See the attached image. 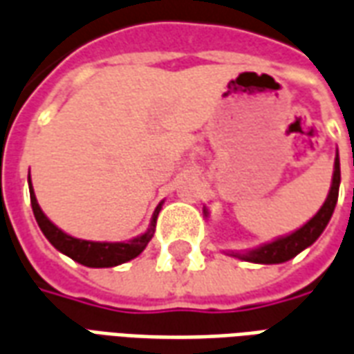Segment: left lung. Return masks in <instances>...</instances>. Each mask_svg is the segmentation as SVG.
Masks as SVG:
<instances>
[{
  "label": "left lung",
  "mask_w": 354,
  "mask_h": 354,
  "mask_svg": "<svg viewBox=\"0 0 354 354\" xmlns=\"http://www.w3.org/2000/svg\"><path fill=\"white\" fill-rule=\"evenodd\" d=\"M339 180H342V174H339V157L335 155L332 187H330V193H328L326 201L320 207L319 212L313 216L304 227L294 231L292 235L277 239L273 243L260 246L256 250H250V252L243 254L239 258L246 261H254V263H282V261L292 260L294 256H297L301 250H305L307 246H311L320 237V233L324 231V227L330 222V218L334 214L337 195H339Z\"/></svg>",
  "instance_id": "1"
}]
</instances>
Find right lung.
Here are the masks:
<instances>
[{"label": "right lung", "instance_id": "right-lung-1", "mask_svg": "<svg viewBox=\"0 0 354 354\" xmlns=\"http://www.w3.org/2000/svg\"><path fill=\"white\" fill-rule=\"evenodd\" d=\"M30 201H32V210H34L35 222L39 225V230L43 231V235L49 239L50 245L55 246L57 250H60L62 254H66V256H70L77 263L87 267H113L132 260V258H136L146 248L147 243L151 241V237H153L155 220H157L159 208H161V205L157 207L153 220H151V227L144 235L132 239L129 243H93V241L70 237V235H66L64 231L58 230L57 225L50 222L47 216L43 214V210L37 205V199H35L32 184H30Z\"/></svg>", "mask_w": 354, "mask_h": 354}]
</instances>
